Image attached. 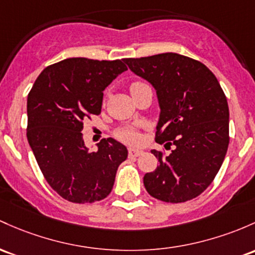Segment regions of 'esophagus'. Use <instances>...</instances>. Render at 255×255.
Masks as SVG:
<instances>
[{
  "label": "esophagus",
  "mask_w": 255,
  "mask_h": 255,
  "mask_svg": "<svg viewBox=\"0 0 255 255\" xmlns=\"http://www.w3.org/2000/svg\"><path fill=\"white\" fill-rule=\"evenodd\" d=\"M144 153V151L141 150H138V149H129V157H138V156H140Z\"/></svg>",
  "instance_id": "obj_1"
}]
</instances>
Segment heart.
Returning <instances> with one entry per match:
<instances>
[{
	"label": "heart",
	"mask_w": 255,
	"mask_h": 255,
	"mask_svg": "<svg viewBox=\"0 0 255 255\" xmlns=\"http://www.w3.org/2000/svg\"><path fill=\"white\" fill-rule=\"evenodd\" d=\"M142 85H144V83H140V82L133 83V85L130 86V92L134 91V89L138 88L139 86H142ZM117 136H119L121 140L130 142V144H136V142H139V140H140V136H139V134L136 133L134 129H132V128H123V129L117 130Z\"/></svg>",
	"instance_id": "1"
}]
</instances>
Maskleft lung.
I'll return each mask as SVG.
<instances>
[{"instance_id": "obj_1", "label": "left lung", "mask_w": 255, "mask_h": 255, "mask_svg": "<svg viewBox=\"0 0 255 255\" xmlns=\"http://www.w3.org/2000/svg\"><path fill=\"white\" fill-rule=\"evenodd\" d=\"M123 61L155 88L156 141L174 145L168 156L151 150L159 164L144 175L145 189L170 203L197 197L219 172L229 146L228 100L217 77L205 64L177 53Z\"/></svg>"}]
</instances>
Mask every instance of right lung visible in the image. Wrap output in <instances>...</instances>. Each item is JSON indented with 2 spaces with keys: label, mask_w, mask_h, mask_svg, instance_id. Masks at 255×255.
<instances>
[{
  "label": "right lung",
  "mask_w": 255,
  "mask_h": 255,
  "mask_svg": "<svg viewBox=\"0 0 255 255\" xmlns=\"http://www.w3.org/2000/svg\"><path fill=\"white\" fill-rule=\"evenodd\" d=\"M126 70L123 60L69 58L47 66L27 96V141L46 180L70 202L105 198L127 158V147L113 138L91 152L81 133L102 111L106 87Z\"/></svg>",
  "instance_id": "add662e5"
}]
</instances>
